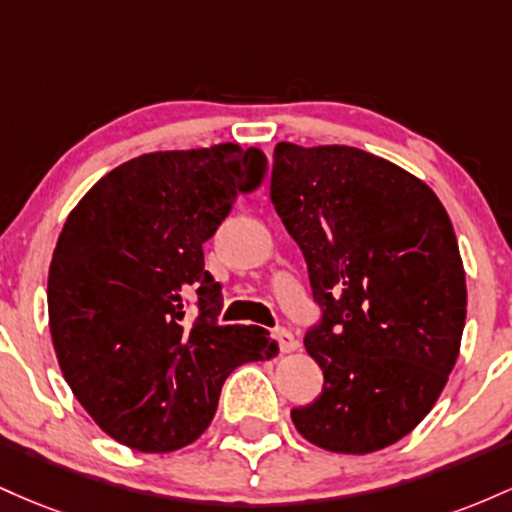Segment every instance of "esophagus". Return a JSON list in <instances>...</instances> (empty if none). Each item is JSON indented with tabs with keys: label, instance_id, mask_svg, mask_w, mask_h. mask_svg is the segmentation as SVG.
I'll return each mask as SVG.
<instances>
[{
	"label": "esophagus",
	"instance_id": "obj_1",
	"mask_svg": "<svg viewBox=\"0 0 512 512\" xmlns=\"http://www.w3.org/2000/svg\"><path fill=\"white\" fill-rule=\"evenodd\" d=\"M273 338L278 341V346H280V350H283V353H295V350L300 348V341H297V338L292 336V333L287 329H275Z\"/></svg>",
	"mask_w": 512,
	"mask_h": 512
}]
</instances>
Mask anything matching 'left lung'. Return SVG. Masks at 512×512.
Returning a JSON list of instances; mask_svg holds the SVG:
<instances>
[{
    "instance_id": "obj_1",
    "label": "left lung",
    "mask_w": 512,
    "mask_h": 512,
    "mask_svg": "<svg viewBox=\"0 0 512 512\" xmlns=\"http://www.w3.org/2000/svg\"><path fill=\"white\" fill-rule=\"evenodd\" d=\"M271 200L321 307L304 348L324 389L292 423L341 455L394 445L433 409L462 343L467 280L447 210L409 171L346 145L278 142Z\"/></svg>"
}]
</instances>
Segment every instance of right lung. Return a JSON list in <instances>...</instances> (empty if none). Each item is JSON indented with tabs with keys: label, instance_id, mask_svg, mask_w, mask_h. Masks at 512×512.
<instances>
[{
	"label": "right lung",
	"instance_id": "1",
	"mask_svg": "<svg viewBox=\"0 0 512 512\" xmlns=\"http://www.w3.org/2000/svg\"><path fill=\"white\" fill-rule=\"evenodd\" d=\"M261 149L152 152L108 171L70 212L48 273L62 375L103 433L174 452L205 433L229 372L278 353L261 326H220L203 244L266 174ZM199 319L185 324L187 297Z\"/></svg>",
	"mask_w": 512,
	"mask_h": 512
}]
</instances>
